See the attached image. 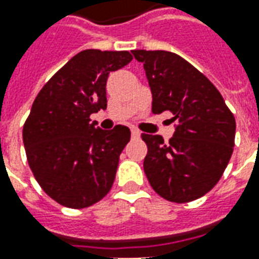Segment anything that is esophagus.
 <instances>
[{
  "label": "esophagus",
  "instance_id": "1",
  "mask_svg": "<svg viewBox=\"0 0 259 259\" xmlns=\"http://www.w3.org/2000/svg\"><path fill=\"white\" fill-rule=\"evenodd\" d=\"M140 137V132L137 129H132V139H139Z\"/></svg>",
  "mask_w": 259,
  "mask_h": 259
}]
</instances>
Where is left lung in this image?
<instances>
[{
  "label": "left lung",
  "instance_id": "left-lung-1",
  "mask_svg": "<svg viewBox=\"0 0 259 259\" xmlns=\"http://www.w3.org/2000/svg\"><path fill=\"white\" fill-rule=\"evenodd\" d=\"M152 93V112L172 113L174 137L143 133L144 172L151 187L172 202H190L213 189L234 147L236 120L215 85L178 54L132 51Z\"/></svg>",
  "mask_w": 259,
  "mask_h": 259
}]
</instances>
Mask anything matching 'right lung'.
Returning a JSON list of instances; mask_svg holds the SVG:
<instances>
[{"label": "right lung", "instance_id": "right-lung-1", "mask_svg": "<svg viewBox=\"0 0 259 259\" xmlns=\"http://www.w3.org/2000/svg\"><path fill=\"white\" fill-rule=\"evenodd\" d=\"M133 59L129 51L84 50L37 94L23 126L26 157L37 183L58 204L81 209L109 193L130 130H102L90 115L107 109L108 74Z\"/></svg>", "mask_w": 259, "mask_h": 259}]
</instances>
